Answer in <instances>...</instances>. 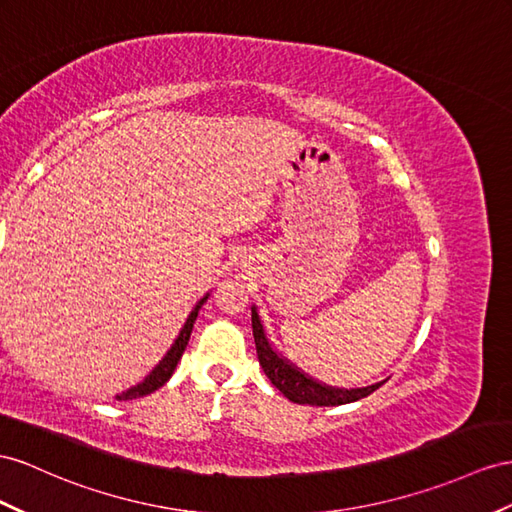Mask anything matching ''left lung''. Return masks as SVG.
<instances>
[{
  "mask_svg": "<svg viewBox=\"0 0 512 512\" xmlns=\"http://www.w3.org/2000/svg\"><path fill=\"white\" fill-rule=\"evenodd\" d=\"M251 322H253V337L257 346L259 365L264 368V374L270 378V383L277 387L287 400H292L296 404H311V406H337V404L357 402L365 396H370L372 391H376L385 383L381 381V383L357 387V389H339V387L320 383L313 376L296 368L292 361H287L281 352L274 350L255 305L251 307Z\"/></svg>",
  "mask_w": 512,
  "mask_h": 512,
  "instance_id": "left-lung-1",
  "label": "left lung"
}]
</instances>
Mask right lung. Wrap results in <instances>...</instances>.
<instances>
[{
    "label": "right lung",
    "instance_id": "add662e5",
    "mask_svg": "<svg viewBox=\"0 0 512 512\" xmlns=\"http://www.w3.org/2000/svg\"><path fill=\"white\" fill-rule=\"evenodd\" d=\"M209 298V294H205L199 303L194 305V309L190 311V316L186 318V322H183V326H181V331H179V335L175 337V342H173V346H170L168 350H166V355L162 357V361L155 365V368L142 378V381L138 383V385H134V387H129L127 391H123V393H116V400H134V398H142V396H149V393H153L155 389H160L170 376H173V372H175V368H177V363H179V359H181V355H183V350H186V346H188V339H190V333H192V326H194V322H196V316H199V309L205 305V300Z\"/></svg>",
    "mask_w": 512,
    "mask_h": 512
}]
</instances>
